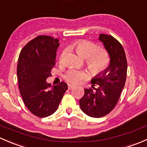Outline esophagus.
Masks as SVG:
<instances>
[{
	"label": "esophagus",
	"mask_w": 147,
	"mask_h": 147,
	"mask_svg": "<svg viewBox=\"0 0 147 147\" xmlns=\"http://www.w3.org/2000/svg\"><path fill=\"white\" fill-rule=\"evenodd\" d=\"M73 87H74L73 84H68V89H69V90H71V89H72Z\"/></svg>",
	"instance_id": "34e87169"
}]
</instances>
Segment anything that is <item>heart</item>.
<instances>
[{"label": "heart", "instance_id": "b5f03b06", "mask_svg": "<svg viewBox=\"0 0 147 147\" xmlns=\"http://www.w3.org/2000/svg\"><path fill=\"white\" fill-rule=\"evenodd\" d=\"M77 53L85 58L86 64L89 69L94 73H98L105 70L109 63V55L103 49H97V46L90 41L85 40H78L72 44ZM63 55H62L61 59ZM84 71L71 69L67 72L65 78L72 84H79L87 78Z\"/></svg>", "mask_w": 147, "mask_h": 147}]
</instances>
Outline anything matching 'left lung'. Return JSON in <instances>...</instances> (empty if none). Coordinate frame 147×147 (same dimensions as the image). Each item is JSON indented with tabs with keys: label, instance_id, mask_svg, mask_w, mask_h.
Returning a JSON list of instances; mask_svg holds the SVG:
<instances>
[{
	"label": "left lung",
	"instance_id": "1",
	"mask_svg": "<svg viewBox=\"0 0 147 147\" xmlns=\"http://www.w3.org/2000/svg\"><path fill=\"white\" fill-rule=\"evenodd\" d=\"M110 58L107 68L92 79V89H84V94L80 100V106L84 113L92 117H102L115 108L124 87L127 78V62L122 45L111 35L100 34ZM95 84L98 85L94 88Z\"/></svg>",
	"mask_w": 147,
	"mask_h": 147
}]
</instances>
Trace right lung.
<instances>
[{
	"label": "right lung",
	"mask_w": 147,
	"mask_h": 147,
	"mask_svg": "<svg viewBox=\"0 0 147 147\" xmlns=\"http://www.w3.org/2000/svg\"><path fill=\"white\" fill-rule=\"evenodd\" d=\"M59 40L39 35L22 49L17 66L18 87L23 102L34 115L46 117L57 109L67 90L64 82L53 85L46 82L55 65Z\"/></svg>",
	"instance_id": "1"
}]
</instances>
